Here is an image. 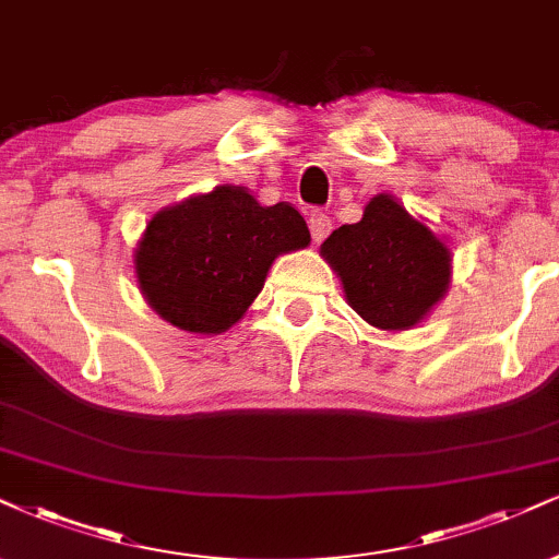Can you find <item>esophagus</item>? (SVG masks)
Returning a JSON list of instances; mask_svg holds the SVG:
<instances>
[{
  "label": "esophagus",
  "mask_w": 559,
  "mask_h": 559,
  "mask_svg": "<svg viewBox=\"0 0 559 559\" xmlns=\"http://www.w3.org/2000/svg\"><path fill=\"white\" fill-rule=\"evenodd\" d=\"M308 223H311V233H313L316 243H321V240L326 238L329 233H332V227H334V225H332V217L323 215V212H313Z\"/></svg>",
  "instance_id": "esophagus-1"
}]
</instances>
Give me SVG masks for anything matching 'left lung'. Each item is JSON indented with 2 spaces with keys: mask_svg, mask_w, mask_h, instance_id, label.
Masks as SVG:
<instances>
[{
  "mask_svg": "<svg viewBox=\"0 0 559 559\" xmlns=\"http://www.w3.org/2000/svg\"><path fill=\"white\" fill-rule=\"evenodd\" d=\"M321 257L353 311L381 332L415 329L451 287V248L391 194H376L360 223L334 230Z\"/></svg>",
  "mask_w": 559,
  "mask_h": 559,
  "instance_id": "obj_1",
  "label": "left lung"
}]
</instances>
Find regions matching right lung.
Listing matches in <instances>:
<instances>
[{"mask_svg": "<svg viewBox=\"0 0 559 559\" xmlns=\"http://www.w3.org/2000/svg\"><path fill=\"white\" fill-rule=\"evenodd\" d=\"M311 243L293 204L264 206L246 186H215L163 206L134 248L147 306L181 332L223 334L243 319L282 253Z\"/></svg>", "mask_w": 559, "mask_h": 559, "instance_id": "obj_1", "label": "right lung"}]
</instances>
